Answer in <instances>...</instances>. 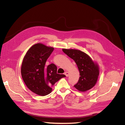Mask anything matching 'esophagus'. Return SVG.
<instances>
[{
	"mask_svg": "<svg viewBox=\"0 0 125 125\" xmlns=\"http://www.w3.org/2000/svg\"><path fill=\"white\" fill-rule=\"evenodd\" d=\"M69 74V73H68V72H67V71H66V72H65V74L66 75V77H68Z\"/></svg>",
	"mask_w": 125,
	"mask_h": 125,
	"instance_id": "obj_1",
	"label": "esophagus"
}]
</instances>
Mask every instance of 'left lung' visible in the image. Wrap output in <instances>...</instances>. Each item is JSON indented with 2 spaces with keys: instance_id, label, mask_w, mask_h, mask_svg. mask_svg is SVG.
Masks as SVG:
<instances>
[{
  "instance_id": "1",
  "label": "left lung",
  "mask_w": 125,
  "mask_h": 125,
  "mask_svg": "<svg viewBox=\"0 0 125 125\" xmlns=\"http://www.w3.org/2000/svg\"><path fill=\"white\" fill-rule=\"evenodd\" d=\"M63 52L77 64L80 77L74 86L79 91L85 92L95 85L99 75V67L85 52L74 49H62Z\"/></svg>"
}]
</instances>
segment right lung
<instances>
[{"mask_svg":"<svg viewBox=\"0 0 125 125\" xmlns=\"http://www.w3.org/2000/svg\"><path fill=\"white\" fill-rule=\"evenodd\" d=\"M54 48L41 43L34 44L28 51L22 63L21 73L25 85L32 92L41 96L51 93L52 86L64 74L57 73L56 66L45 67L47 59Z\"/></svg>","mask_w":125,"mask_h":125,"instance_id":"right-lung-1","label":"right lung"}]
</instances>
